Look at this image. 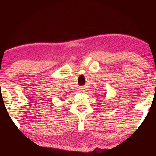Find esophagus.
I'll return each instance as SVG.
<instances>
[{
  "instance_id": "obj_1",
  "label": "esophagus",
  "mask_w": 156,
  "mask_h": 156,
  "mask_svg": "<svg viewBox=\"0 0 156 156\" xmlns=\"http://www.w3.org/2000/svg\"><path fill=\"white\" fill-rule=\"evenodd\" d=\"M80 89H81V91H82V92H83V91H85V89H84V88H83V87H82V88Z\"/></svg>"
}]
</instances>
